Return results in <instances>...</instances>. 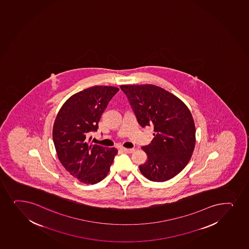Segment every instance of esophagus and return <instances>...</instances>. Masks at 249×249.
<instances>
[{
	"instance_id": "esophagus-1",
	"label": "esophagus",
	"mask_w": 249,
	"mask_h": 249,
	"mask_svg": "<svg viewBox=\"0 0 249 249\" xmlns=\"http://www.w3.org/2000/svg\"><path fill=\"white\" fill-rule=\"evenodd\" d=\"M121 150L123 151V152H125V153H132L133 151H135V149H128L125 148V147H123V148H121Z\"/></svg>"
}]
</instances>
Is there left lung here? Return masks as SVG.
<instances>
[{"instance_id":"8db88e82","label":"left lung","mask_w":249,"mask_h":249,"mask_svg":"<svg viewBox=\"0 0 249 249\" xmlns=\"http://www.w3.org/2000/svg\"><path fill=\"white\" fill-rule=\"evenodd\" d=\"M142 127H154L151 144L142 146L147 160L139 166L151 181L164 182L184 169L196 145V126L190 109L179 98L153 84L121 85Z\"/></svg>"}]
</instances>
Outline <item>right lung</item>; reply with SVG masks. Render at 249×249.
<instances>
[{"label":"right lung","instance_id":"1","mask_svg":"<svg viewBox=\"0 0 249 249\" xmlns=\"http://www.w3.org/2000/svg\"><path fill=\"white\" fill-rule=\"evenodd\" d=\"M119 91L117 87L94 86L71 96L56 116L53 141L63 166L84 184H97L109 172L118 150L93 145L88 140L109 101Z\"/></svg>","mask_w":249,"mask_h":249}]
</instances>
